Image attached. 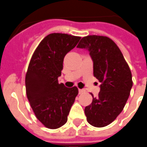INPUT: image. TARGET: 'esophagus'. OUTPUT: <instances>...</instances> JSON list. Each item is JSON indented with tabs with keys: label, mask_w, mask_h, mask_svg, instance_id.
Masks as SVG:
<instances>
[{
	"label": "esophagus",
	"mask_w": 147,
	"mask_h": 147,
	"mask_svg": "<svg viewBox=\"0 0 147 147\" xmlns=\"http://www.w3.org/2000/svg\"><path fill=\"white\" fill-rule=\"evenodd\" d=\"M86 92V90L82 89V90H79V94H83V93H85Z\"/></svg>",
	"instance_id": "obj_1"
}]
</instances>
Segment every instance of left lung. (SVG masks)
Listing matches in <instances>:
<instances>
[{
	"mask_svg": "<svg viewBox=\"0 0 147 147\" xmlns=\"http://www.w3.org/2000/svg\"><path fill=\"white\" fill-rule=\"evenodd\" d=\"M77 48L87 50L93 62V75L101 84L97 97L85 108L89 124L102 127L119 115L130 96L132 74L117 45L106 36L83 37Z\"/></svg>",
	"mask_w": 147,
	"mask_h": 147,
	"instance_id": "obj_1",
	"label": "left lung"
}]
</instances>
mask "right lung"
I'll use <instances>...</instances> for the list:
<instances>
[{"mask_svg": "<svg viewBox=\"0 0 147 147\" xmlns=\"http://www.w3.org/2000/svg\"><path fill=\"white\" fill-rule=\"evenodd\" d=\"M80 37L51 33L44 38L29 62L26 75V90L30 105L38 121L50 129H57L67 121L71 106L78 94L76 86L59 84L65 55Z\"/></svg>", "mask_w": 147, "mask_h": 147, "instance_id": "obj_1", "label": "right lung"}]
</instances>
